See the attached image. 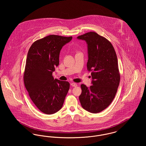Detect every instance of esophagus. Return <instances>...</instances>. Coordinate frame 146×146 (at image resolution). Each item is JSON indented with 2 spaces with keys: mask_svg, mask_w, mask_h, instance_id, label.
I'll use <instances>...</instances> for the list:
<instances>
[{
  "mask_svg": "<svg viewBox=\"0 0 146 146\" xmlns=\"http://www.w3.org/2000/svg\"><path fill=\"white\" fill-rule=\"evenodd\" d=\"M70 85L72 86H73V87H76V86H77V84L76 83H72L70 84Z\"/></svg>",
  "mask_w": 146,
  "mask_h": 146,
  "instance_id": "obj_1",
  "label": "esophagus"
}]
</instances>
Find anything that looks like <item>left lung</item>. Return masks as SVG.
<instances>
[{
  "mask_svg": "<svg viewBox=\"0 0 146 146\" xmlns=\"http://www.w3.org/2000/svg\"><path fill=\"white\" fill-rule=\"evenodd\" d=\"M88 44L87 70L91 72L92 85L82 84L79 101L84 109L97 113L107 108L118 90L120 75L116 52L111 42L94 32L79 35Z\"/></svg>",
  "mask_w": 146,
  "mask_h": 146,
  "instance_id": "1",
  "label": "left lung"
}]
</instances>
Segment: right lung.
Returning a JSON list of instances; mask_svg holds the SVG:
<instances>
[{
    "label": "right lung",
    "instance_id": "obj_1",
    "mask_svg": "<svg viewBox=\"0 0 146 146\" xmlns=\"http://www.w3.org/2000/svg\"><path fill=\"white\" fill-rule=\"evenodd\" d=\"M72 39L50 35L34 42L28 50L23 82L33 102L45 114L61 110L70 89L69 82L55 79L52 72L59 64L63 46Z\"/></svg>",
    "mask_w": 146,
    "mask_h": 146
}]
</instances>
